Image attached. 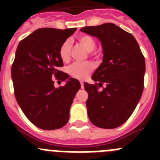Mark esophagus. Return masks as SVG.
<instances>
[{"instance_id": "obj_1", "label": "esophagus", "mask_w": 160, "mask_h": 160, "mask_svg": "<svg viewBox=\"0 0 160 160\" xmlns=\"http://www.w3.org/2000/svg\"><path fill=\"white\" fill-rule=\"evenodd\" d=\"M83 83H84L83 82H80V84H81V88L82 89L84 88V85H83Z\"/></svg>"}]
</instances>
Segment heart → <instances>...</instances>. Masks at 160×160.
I'll return each instance as SVG.
<instances>
[{
	"label": "heart",
	"mask_w": 160,
	"mask_h": 160,
	"mask_svg": "<svg viewBox=\"0 0 160 160\" xmlns=\"http://www.w3.org/2000/svg\"><path fill=\"white\" fill-rule=\"evenodd\" d=\"M78 41L87 51L91 52L95 48V40L90 35L83 34L78 37ZM72 44L70 40H66L61 45L59 48V57L64 62L70 59ZM94 66L90 62H76L68 68V73L72 77L78 79H84L92 71Z\"/></svg>",
	"instance_id": "obj_1"
}]
</instances>
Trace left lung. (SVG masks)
I'll list each match as a JSON object with an SVG mask.
<instances>
[{
	"label": "left lung",
	"instance_id": "8db88e82",
	"mask_svg": "<svg viewBox=\"0 0 160 160\" xmlns=\"http://www.w3.org/2000/svg\"><path fill=\"white\" fill-rule=\"evenodd\" d=\"M97 38L102 48V62L93 73L95 85L84 83L90 122L105 129L116 128L130 118L143 90L145 59L132 34L113 23L81 29ZM106 87L99 92L98 87Z\"/></svg>",
	"mask_w": 160,
	"mask_h": 160
}]
</instances>
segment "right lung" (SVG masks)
Instances as JSON below:
<instances>
[{
  "instance_id": "add662e5",
  "label": "right lung",
  "mask_w": 160,
  "mask_h": 160,
  "mask_svg": "<svg viewBox=\"0 0 160 160\" xmlns=\"http://www.w3.org/2000/svg\"><path fill=\"white\" fill-rule=\"evenodd\" d=\"M76 29H38L17 48L11 70L15 98L28 119L41 129H59L67 123L81 87L77 79L58 70L63 66L59 48ZM53 76L66 81L65 86L56 88Z\"/></svg>"
}]
</instances>
